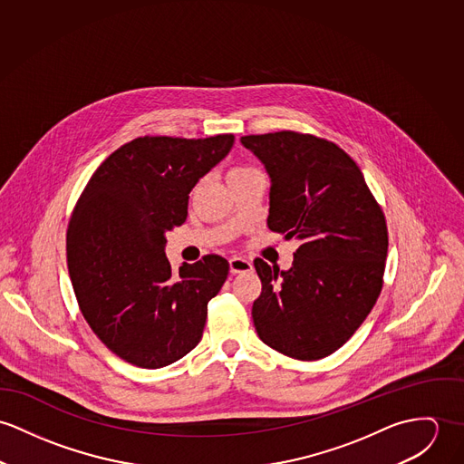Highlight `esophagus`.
<instances>
[{"mask_svg": "<svg viewBox=\"0 0 464 464\" xmlns=\"http://www.w3.org/2000/svg\"><path fill=\"white\" fill-rule=\"evenodd\" d=\"M229 268L233 274H244V272H251L253 270V263L246 257H231L229 259Z\"/></svg>", "mask_w": 464, "mask_h": 464, "instance_id": "esophagus-1", "label": "esophagus"}]
</instances>
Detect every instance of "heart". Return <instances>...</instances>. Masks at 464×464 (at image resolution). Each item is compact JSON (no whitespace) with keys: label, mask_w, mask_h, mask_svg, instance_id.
Listing matches in <instances>:
<instances>
[{"label":"heart","mask_w":464,"mask_h":464,"mask_svg":"<svg viewBox=\"0 0 464 464\" xmlns=\"http://www.w3.org/2000/svg\"><path fill=\"white\" fill-rule=\"evenodd\" d=\"M251 170H255V169H249V167H235V169H231V170H229L227 178H231V176H238V174H244V172H251Z\"/></svg>","instance_id":"1"}]
</instances>
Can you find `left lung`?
Masks as SVG:
<instances>
[{
    "label": "left lung",
    "instance_id": "8db88e82",
    "mask_svg": "<svg viewBox=\"0 0 464 464\" xmlns=\"http://www.w3.org/2000/svg\"><path fill=\"white\" fill-rule=\"evenodd\" d=\"M270 178L268 229L301 242L288 270L256 257L257 336L311 361L338 351L373 308L388 255L382 209L356 161L313 135L277 131L240 139Z\"/></svg>",
    "mask_w": 464,
    "mask_h": 464
}]
</instances>
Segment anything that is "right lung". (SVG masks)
<instances>
[{
  "label": "right lung",
  "mask_w": 464,
  "mask_h": 464,
  "mask_svg": "<svg viewBox=\"0 0 464 464\" xmlns=\"http://www.w3.org/2000/svg\"><path fill=\"white\" fill-rule=\"evenodd\" d=\"M233 144V135L140 137L89 179L69 222L67 266L85 320L121 360L161 368L201 342L229 263L208 255L172 274L165 233L187 220L188 194Z\"/></svg>",
  "instance_id": "obj_1"
}]
</instances>
